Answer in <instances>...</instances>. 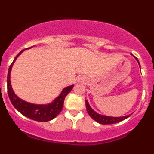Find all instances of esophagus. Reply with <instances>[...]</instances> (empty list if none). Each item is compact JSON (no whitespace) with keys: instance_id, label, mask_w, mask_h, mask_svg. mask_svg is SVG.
<instances>
[{"instance_id":"34e87169","label":"esophagus","mask_w":154,"mask_h":154,"mask_svg":"<svg viewBox=\"0 0 154 154\" xmlns=\"http://www.w3.org/2000/svg\"><path fill=\"white\" fill-rule=\"evenodd\" d=\"M79 82H84V78H82V77H80V78L79 79Z\"/></svg>"}]
</instances>
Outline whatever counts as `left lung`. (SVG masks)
<instances>
[{
  "instance_id": "1",
  "label": "left lung",
  "mask_w": 154,
  "mask_h": 154,
  "mask_svg": "<svg viewBox=\"0 0 154 154\" xmlns=\"http://www.w3.org/2000/svg\"><path fill=\"white\" fill-rule=\"evenodd\" d=\"M135 59H136L137 62H138V64H139V62H138V59L136 58V57H134ZM85 105H86V108L87 111H88V114L90 115V116L91 117L92 119L95 120L96 122L97 123L103 124V125H107V124H114L116 123H119V122L122 121V120L126 119L129 117V116H131V115H128V116H122V117H110V116H102V115H100L97 113L95 111H94L90 107V105H89L88 100H85Z\"/></svg>"
}]
</instances>
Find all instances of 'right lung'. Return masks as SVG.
<instances>
[{"label": "right lung", "instance_id": "right-lung-1", "mask_svg": "<svg viewBox=\"0 0 154 154\" xmlns=\"http://www.w3.org/2000/svg\"><path fill=\"white\" fill-rule=\"evenodd\" d=\"M30 48L31 47L26 48L25 49H30ZM24 50H21L18 54L17 56L15 57L14 62H12V64L9 66L8 77H7V89H8V95L9 99H10L12 105H14L15 108L18 112H21L23 116H26V117L38 122L49 121V120H52L55 117H57L59 114V112L62 111L65 97L72 90L74 85H72L71 86L64 88L62 91V92H61L60 95L52 103L48 105L31 104V103H27V102L23 101V100L20 99L19 97H18L17 96L15 95L14 92L13 91L11 85L10 74L11 71L13 64H14L15 61L16 60L17 57Z\"/></svg>", "mask_w": 154, "mask_h": 154}]
</instances>
